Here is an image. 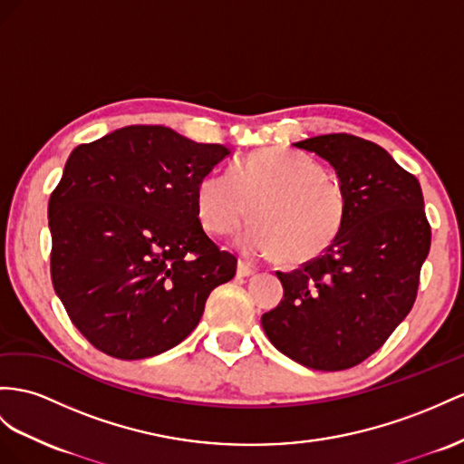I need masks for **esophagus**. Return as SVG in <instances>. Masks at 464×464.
I'll return each instance as SVG.
<instances>
[{
    "label": "esophagus",
    "instance_id": "1",
    "mask_svg": "<svg viewBox=\"0 0 464 464\" xmlns=\"http://www.w3.org/2000/svg\"><path fill=\"white\" fill-rule=\"evenodd\" d=\"M237 275H239V276H251V275H255V266L248 265L246 260H239V263H237Z\"/></svg>",
    "mask_w": 464,
    "mask_h": 464
}]
</instances>
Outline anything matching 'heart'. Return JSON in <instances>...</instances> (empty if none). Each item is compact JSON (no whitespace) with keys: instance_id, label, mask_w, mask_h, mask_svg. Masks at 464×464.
I'll use <instances>...</instances> for the list:
<instances>
[{"instance_id":"heart-1","label":"heart","mask_w":464,"mask_h":464,"mask_svg":"<svg viewBox=\"0 0 464 464\" xmlns=\"http://www.w3.org/2000/svg\"><path fill=\"white\" fill-rule=\"evenodd\" d=\"M345 188L312 157L278 147L260 149L229 170H213L196 189V208L213 235L233 233L248 211L255 221L241 235L251 253L278 255L304 265L335 243L347 218Z\"/></svg>"}]
</instances>
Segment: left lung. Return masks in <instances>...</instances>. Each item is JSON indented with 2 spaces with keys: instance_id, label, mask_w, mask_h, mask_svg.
<instances>
[{
  "instance_id": "obj_1",
  "label": "left lung",
  "mask_w": 464,
  "mask_h": 464,
  "mask_svg": "<svg viewBox=\"0 0 464 464\" xmlns=\"http://www.w3.org/2000/svg\"><path fill=\"white\" fill-rule=\"evenodd\" d=\"M294 147L335 170L347 218L322 256L276 272L284 298L260 322L292 361L314 371H345L382 347L410 314L431 227L418 178L376 142L334 133Z\"/></svg>"
}]
</instances>
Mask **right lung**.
<instances>
[{"mask_svg":"<svg viewBox=\"0 0 464 464\" xmlns=\"http://www.w3.org/2000/svg\"><path fill=\"white\" fill-rule=\"evenodd\" d=\"M231 150L160 125L76 147L49 201L51 276L72 324L121 361L182 343L237 258L199 223L196 189Z\"/></svg>","mask_w":464,"mask_h":464,"instance_id":"add662e5","label":"right lung"}]
</instances>
